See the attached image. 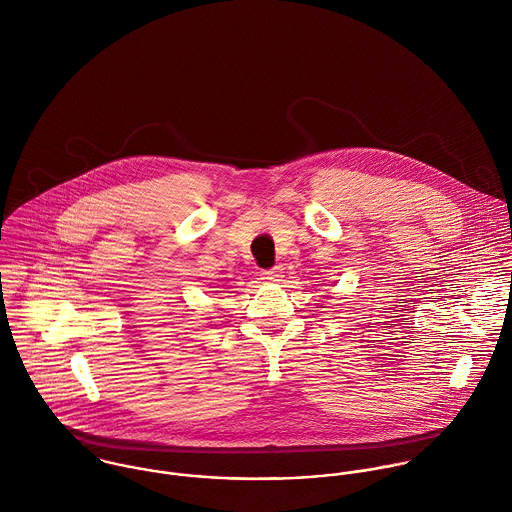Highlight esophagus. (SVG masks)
I'll list each match as a JSON object with an SVG mask.
<instances>
[{"instance_id":"34e87169","label":"esophagus","mask_w":512,"mask_h":512,"mask_svg":"<svg viewBox=\"0 0 512 512\" xmlns=\"http://www.w3.org/2000/svg\"><path fill=\"white\" fill-rule=\"evenodd\" d=\"M260 276H262V280H266V282H270V284H276V282H282V278H284V268H282V266H274V268H270V270H262Z\"/></svg>"}]
</instances>
